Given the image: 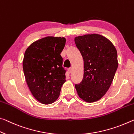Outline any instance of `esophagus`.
I'll use <instances>...</instances> for the list:
<instances>
[{
  "mask_svg": "<svg viewBox=\"0 0 134 134\" xmlns=\"http://www.w3.org/2000/svg\"><path fill=\"white\" fill-rule=\"evenodd\" d=\"M68 72H69V73H71V72H72V68H68Z\"/></svg>",
  "mask_w": 134,
  "mask_h": 134,
  "instance_id": "34e87169",
  "label": "esophagus"
}]
</instances>
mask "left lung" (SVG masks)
Instances as JSON below:
<instances>
[{"label": "left lung", "mask_w": 134, "mask_h": 134, "mask_svg": "<svg viewBox=\"0 0 134 134\" xmlns=\"http://www.w3.org/2000/svg\"><path fill=\"white\" fill-rule=\"evenodd\" d=\"M84 59V77L75 84L81 98L91 103L100 100L110 87L118 69L116 48L99 34H87L75 38Z\"/></svg>", "instance_id": "obj_1"}]
</instances>
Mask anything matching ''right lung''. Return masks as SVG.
I'll use <instances>...</instances> for the list:
<instances>
[{
	"label": "right lung",
	"mask_w": 134,
	"mask_h": 134,
	"mask_svg": "<svg viewBox=\"0 0 134 134\" xmlns=\"http://www.w3.org/2000/svg\"><path fill=\"white\" fill-rule=\"evenodd\" d=\"M65 42L64 37H45L32 43L24 54L26 82L34 97L43 104L52 103L58 98L66 81V70L60 55Z\"/></svg>",
	"instance_id": "add662e5"
}]
</instances>
